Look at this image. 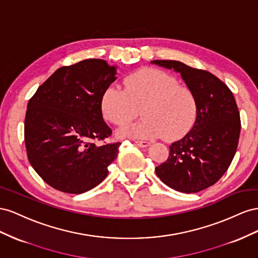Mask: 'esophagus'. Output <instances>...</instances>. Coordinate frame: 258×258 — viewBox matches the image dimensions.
<instances>
[{
    "label": "esophagus",
    "instance_id": "obj_1",
    "mask_svg": "<svg viewBox=\"0 0 258 258\" xmlns=\"http://www.w3.org/2000/svg\"><path fill=\"white\" fill-rule=\"evenodd\" d=\"M135 144H136L138 147H142V148H147V147H149V146L151 145L149 142H141V141L135 142Z\"/></svg>",
    "mask_w": 258,
    "mask_h": 258
}]
</instances>
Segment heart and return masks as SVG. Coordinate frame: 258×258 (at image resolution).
<instances>
[{
	"mask_svg": "<svg viewBox=\"0 0 258 258\" xmlns=\"http://www.w3.org/2000/svg\"><path fill=\"white\" fill-rule=\"evenodd\" d=\"M124 90L109 85L101 95V111L106 119L122 125L134 118L137 107L143 105V119L123 125L119 135L152 139L165 137L174 141L186 135L197 119V101L187 86L160 69H142L123 80Z\"/></svg>",
	"mask_w": 258,
	"mask_h": 258,
	"instance_id": "1",
	"label": "heart"
}]
</instances>
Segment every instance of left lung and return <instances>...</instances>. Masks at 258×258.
<instances>
[{
  "mask_svg": "<svg viewBox=\"0 0 258 258\" xmlns=\"http://www.w3.org/2000/svg\"><path fill=\"white\" fill-rule=\"evenodd\" d=\"M151 62L179 72L198 107L192 128L170 146V156L156 167V174L180 192H199L220 179L237 151L241 131L237 102L229 87L209 71L177 60Z\"/></svg>",
  "mask_w": 258,
  "mask_h": 258,
  "instance_id": "8db88e82",
  "label": "left lung"
}]
</instances>
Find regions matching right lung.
I'll list each match as a JSON object with an SVG mask.
<instances>
[{"mask_svg":"<svg viewBox=\"0 0 258 258\" xmlns=\"http://www.w3.org/2000/svg\"><path fill=\"white\" fill-rule=\"evenodd\" d=\"M116 70L102 59L57 69L28 102L25 143L28 160L47 185L83 194L108 175L121 143L96 145L112 131L104 121L101 95Z\"/></svg>","mask_w":258,"mask_h":258,"instance_id":"obj_1","label":"right lung"}]
</instances>
